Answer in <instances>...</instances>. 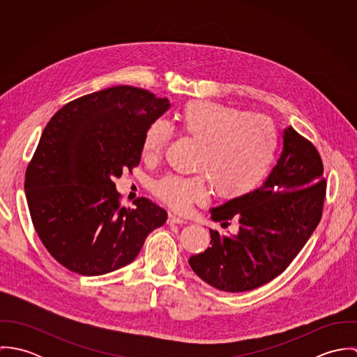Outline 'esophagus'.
<instances>
[{
    "mask_svg": "<svg viewBox=\"0 0 357 357\" xmlns=\"http://www.w3.org/2000/svg\"><path fill=\"white\" fill-rule=\"evenodd\" d=\"M167 222H169V224H184L185 221H184V218H181V217H178V215H176V214H173V213H169Z\"/></svg>",
    "mask_w": 357,
    "mask_h": 357,
    "instance_id": "obj_1",
    "label": "esophagus"
}]
</instances>
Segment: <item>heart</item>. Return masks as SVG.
<instances>
[{"label":"heart","mask_w":357,"mask_h":357,"mask_svg":"<svg viewBox=\"0 0 357 357\" xmlns=\"http://www.w3.org/2000/svg\"><path fill=\"white\" fill-rule=\"evenodd\" d=\"M181 130L199 143L198 170L204 174H167L153 184L155 194L173 208L185 211L204 202L210 183L222 199H239L266 178L276 159L279 136L273 123L239 108L213 102H191L178 114ZM172 136L160 119L151 122L143 136L142 155L158 158Z\"/></svg>","instance_id":"1"}]
</instances>
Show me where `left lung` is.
Here are the masks:
<instances>
[{
    "label": "left lung",
    "mask_w": 357,
    "mask_h": 357,
    "mask_svg": "<svg viewBox=\"0 0 357 357\" xmlns=\"http://www.w3.org/2000/svg\"><path fill=\"white\" fill-rule=\"evenodd\" d=\"M324 195L320 155L289 126L282 155L261 187L208 210L221 227L235 220L239 229L235 234L208 229L211 246L191 255L190 266L206 283L228 293L249 291L271 282L316 229Z\"/></svg>",
    "instance_id": "8db88e82"
}]
</instances>
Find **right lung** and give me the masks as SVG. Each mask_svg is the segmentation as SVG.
<instances>
[{"label":"right lung","mask_w":357,"mask_h":357,"mask_svg":"<svg viewBox=\"0 0 357 357\" xmlns=\"http://www.w3.org/2000/svg\"><path fill=\"white\" fill-rule=\"evenodd\" d=\"M169 107L149 91L114 86L67 102L45 126L24 191L41 242L67 269L116 271L166 222V210L147 198L121 207L114 180L139 165L147 126Z\"/></svg>","instance_id":"obj_1"}]
</instances>
